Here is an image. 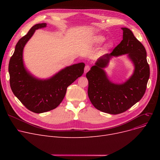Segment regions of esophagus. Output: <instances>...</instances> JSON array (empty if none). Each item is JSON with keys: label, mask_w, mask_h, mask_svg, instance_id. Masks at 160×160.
<instances>
[{"label": "esophagus", "mask_w": 160, "mask_h": 160, "mask_svg": "<svg viewBox=\"0 0 160 160\" xmlns=\"http://www.w3.org/2000/svg\"><path fill=\"white\" fill-rule=\"evenodd\" d=\"M89 70H90V66L88 65H86L85 68H84V73H86V72H88Z\"/></svg>", "instance_id": "1"}]
</instances>
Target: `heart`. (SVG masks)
<instances>
[{
    "instance_id": "1",
    "label": "heart",
    "mask_w": 160,
    "mask_h": 160,
    "mask_svg": "<svg viewBox=\"0 0 160 160\" xmlns=\"http://www.w3.org/2000/svg\"><path fill=\"white\" fill-rule=\"evenodd\" d=\"M105 40H106V38L103 36H102V35L96 36L93 38L94 43L97 44V45H101V44H102L105 41ZM111 47H112V44L110 43L106 44L105 46H104L105 49H109V48H111Z\"/></svg>"
}]
</instances>
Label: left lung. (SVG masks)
Segmentation results:
<instances>
[{"label": "left lung", "instance_id": "obj_1", "mask_svg": "<svg viewBox=\"0 0 160 160\" xmlns=\"http://www.w3.org/2000/svg\"><path fill=\"white\" fill-rule=\"evenodd\" d=\"M122 40L110 54L100 57L86 74L88 94L97 110L116 115L124 112L143 97L150 77L147 52L132 32L122 28ZM127 54L134 66L132 75L125 82L115 84L108 80L103 69L113 57Z\"/></svg>", "mask_w": 160, "mask_h": 160}]
</instances>
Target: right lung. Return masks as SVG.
Here are the masks:
<instances>
[{"instance_id":"add662e5","label":"right lung","mask_w":160,"mask_h":160,"mask_svg":"<svg viewBox=\"0 0 160 160\" xmlns=\"http://www.w3.org/2000/svg\"><path fill=\"white\" fill-rule=\"evenodd\" d=\"M46 27V23L37 24L19 40L8 66L13 94L30 111L36 113L57 108L63 100L67 87L81 77L85 67L84 63L73 64L47 79L38 78L26 69L22 58L24 47L36 30Z\"/></svg>"}]
</instances>
